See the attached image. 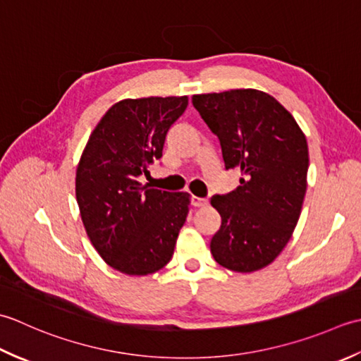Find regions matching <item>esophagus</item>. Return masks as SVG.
I'll use <instances>...</instances> for the list:
<instances>
[{
    "mask_svg": "<svg viewBox=\"0 0 361 361\" xmlns=\"http://www.w3.org/2000/svg\"><path fill=\"white\" fill-rule=\"evenodd\" d=\"M191 204H193L195 207H205V205L209 204V201H207V200H204V197L193 196V197H191Z\"/></svg>",
    "mask_w": 361,
    "mask_h": 361,
    "instance_id": "obj_1",
    "label": "esophagus"
}]
</instances>
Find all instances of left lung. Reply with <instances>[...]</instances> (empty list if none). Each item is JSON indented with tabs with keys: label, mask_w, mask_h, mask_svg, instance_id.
<instances>
[{
	"label": "left lung",
	"mask_w": 361,
	"mask_h": 361,
	"mask_svg": "<svg viewBox=\"0 0 361 361\" xmlns=\"http://www.w3.org/2000/svg\"><path fill=\"white\" fill-rule=\"evenodd\" d=\"M193 106L221 143L226 168L240 185L212 197L221 215L210 252L235 273L267 268L290 241L307 190L308 146L302 129L274 97L255 88L193 94Z\"/></svg>",
	"instance_id": "obj_1"
}]
</instances>
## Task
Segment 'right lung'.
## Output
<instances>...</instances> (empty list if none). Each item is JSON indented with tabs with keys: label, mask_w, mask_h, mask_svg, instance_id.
<instances>
[{
	"label": "right lung",
	"mask_w": 361,
	"mask_h": 361,
	"mask_svg": "<svg viewBox=\"0 0 361 361\" xmlns=\"http://www.w3.org/2000/svg\"><path fill=\"white\" fill-rule=\"evenodd\" d=\"M188 97L121 99L88 137L76 170V200L85 232L109 267L148 276L171 260L185 224L187 191L170 193L138 180L161 157L171 124Z\"/></svg>",
	"instance_id": "obj_1"
}]
</instances>
